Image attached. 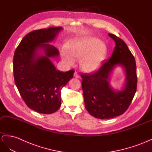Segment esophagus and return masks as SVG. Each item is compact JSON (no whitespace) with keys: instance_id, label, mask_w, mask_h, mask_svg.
Segmentation results:
<instances>
[{"instance_id":"obj_1","label":"esophagus","mask_w":152,"mask_h":152,"mask_svg":"<svg viewBox=\"0 0 152 152\" xmlns=\"http://www.w3.org/2000/svg\"><path fill=\"white\" fill-rule=\"evenodd\" d=\"M74 76H75V77H76V78H79L80 76L79 74H78L77 72H75V74H74Z\"/></svg>"}]
</instances>
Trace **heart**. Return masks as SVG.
<instances>
[{
    "mask_svg": "<svg viewBox=\"0 0 152 152\" xmlns=\"http://www.w3.org/2000/svg\"><path fill=\"white\" fill-rule=\"evenodd\" d=\"M67 53L63 52V57L70 65L75 60H81V67L86 72L97 70L105 59L107 47L99 39L93 37H85L71 41L67 45Z\"/></svg>",
    "mask_w": 152,
    "mask_h": 152,
    "instance_id": "heart-1",
    "label": "heart"
}]
</instances>
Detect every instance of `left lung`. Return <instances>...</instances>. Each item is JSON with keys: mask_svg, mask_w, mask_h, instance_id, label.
<instances>
[{"mask_svg": "<svg viewBox=\"0 0 152 152\" xmlns=\"http://www.w3.org/2000/svg\"><path fill=\"white\" fill-rule=\"evenodd\" d=\"M115 46L109 59L103 62L94 73H81L85 108L96 118L109 119L124 114L133 99L137 88L134 57L126 43L114 34L109 33ZM125 69L126 84L121 91L109 85V76L115 65Z\"/></svg>", "mask_w": 152, "mask_h": 152, "instance_id": "8db88e82", "label": "left lung"}]
</instances>
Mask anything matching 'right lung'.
Returning a JSON list of instances; mask_svg holds the SVG:
<instances>
[{"label":"right lung","instance_id":"obj_1","mask_svg":"<svg viewBox=\"0 0 152 152\" xmlns=\"http://www.w3.org/2000/svg\"><path fill=\"white\" fill-rule=\"evenodd\" d=\"M62 27L34 30L22 39L13 58L15 84L29 108L41 114H52L60 108L61 90L73 77L74 70L56 69L50 57L59 52L48 43L52 42ZM43 49L45 56L37 55Z\"/></svg>","mask_w":152,"mask_h":152}]
</instances>
